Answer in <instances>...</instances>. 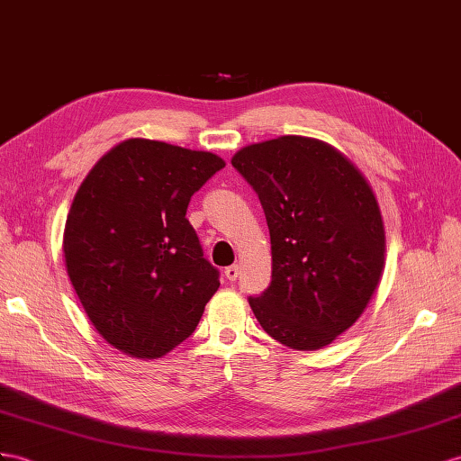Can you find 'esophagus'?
Wrapping results in <instances>:
<instances>
[{"label":"esophagus","mask_w":461,"mask_h":461,"mask_svg":"<svg viewBox=\"0 0 461 461\" xmlns=\"http://www.w3.org/2000/svg\"><path fill=\"white\" fill-rule=\"evenodd\" d=\"M223 273H226V278L228 280H238V276H240V267L238 265H231V267H228L226 270H223Z\"/></svg>","instance_id":"obj_1"}]
</instances>
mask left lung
I'll use <instances>...</instances> for the list:
<instances>
[{"mask_svg":"<svg viewBox=\"0 0 461 461\" xmlns=\"http://www.w3.org/2000/svg\"><path fill=\"white\" fill-rule=\"evenodd\" d=\"M231 165L258 194L273 280L249 305L265 331L315 350L354 325L380 285L385 231L362 173L325 141L280 136L251 144Z\"/></svg>","mask_w":461,"mask_h":461,"instance_id":"8db88e82","label":"left lung"}]
</instances>
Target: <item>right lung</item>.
Segmentation results:
<instances>
[{"label": "right lung", "instance_id": "add662e5", "mask_svg": "<svg viewBox=\"0 0 461 461\" xmlns=\"http://www.w3.org/2000/svg\"><path fill=\"white\" fill-rule=\"evenodd\" d=\"M221 167L210 151L130 138L77 188L64 230L68 276L114 348L151 360L193 335L220 273L185 216Z\"/></svg>", "mask_w": 461, "mask_h": 461}]
</instances>
